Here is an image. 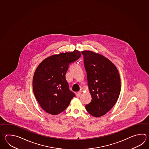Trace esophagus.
Instances as JSON below:
<instances>
[{"label":"esophagus","mask_w":149,"mask_h":149,"mask_svg":"<svg viewBox=\"0 0 149 149\" xmlns=\"http://www.w3.org/2000/svg\"><path fill=\"white\" fill-rule=\"evenodd\" d=\"M82 94V91H80L79 92H76V97H79L80 96H81V95Z\"/></svg>","instance_id":"34e87169"}]
</instances>
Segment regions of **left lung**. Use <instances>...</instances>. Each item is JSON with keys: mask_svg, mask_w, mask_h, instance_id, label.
I'll return each mask as SVG.
<instances>
[{"mask_svg": "<svg viewBox=\"0 0 149 149\" xmlns=\"http://www.w3.org/2000/svg\"><path fill=\"white\" fill-rule=\"evenodd\" d=\"M82 54L92 97L85 108L91 115L99 117L108 112L118 99L121 90L118 70L102 55L89 50L82 51Z\"/></svg>", "mask_w": 149, "mask_h": 149, "instance_id": "left-lung-1", "label": "left lung"}]
</instances>
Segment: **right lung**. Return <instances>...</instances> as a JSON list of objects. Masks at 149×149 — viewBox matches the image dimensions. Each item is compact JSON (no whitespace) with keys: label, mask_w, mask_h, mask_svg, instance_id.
Instances as JSON below:
<instances>
[{"label":"right lung","mask_w":149,"mask_h":149,"mask_svg":"<svg viewBox=\"0 0 149 149\" xmlns=\"http://www.w3.org/2000/svg\"><path fill=\"white\" fill-rule=\"evenodd\" d=\"M81 56V52L77 50L52 55L37 67L33 78V90L40 106L46 112L58 115L75 97L69 89L65 75L69 65Z\"/></svg>","instance_id":"obj_1"}]
</instances>
